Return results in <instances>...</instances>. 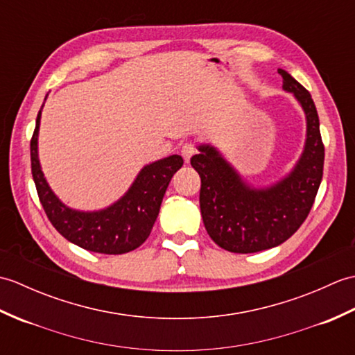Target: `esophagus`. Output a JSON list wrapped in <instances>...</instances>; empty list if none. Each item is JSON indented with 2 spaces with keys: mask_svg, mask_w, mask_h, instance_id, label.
<instances>
[{
  "mask_svg": "<svg viewBox=\"0 0 355 355\" xmlns=\"http://www.w3.org/2000/svg\"><path fill=\"white\" fill-rule=\"evenodd\" d=\"M193 154H195V146L192 145V143H184V145L182 146V155L184 158V162H189Z\"/></svg>",
  "mask_w": 355,
  "mask_h": 355,
  "instance_id": "obj_1",
  "label": "esophagus"
}]
</instances>
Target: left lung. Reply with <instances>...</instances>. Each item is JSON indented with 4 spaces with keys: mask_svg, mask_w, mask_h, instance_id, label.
<instances>
[{
    "mask_svg": "<svg viewBox=\"0 0 355 355\" xmlns=\"http://www.w3.org/2000/svg\"><path fill=\"white\" fill-rule=\"evenodd\" d=\"M282 88L293 93L306 119L304 153L293 171L268 187H253L212 145L191 158L200 173V209L215 244L232 253H256L285 243L310 214L323 175L325 148L311 94L279 69Z\"/></svg>",
    "mask_w": 355,
    "mask_h": 355,
    "instance_id": "obj_1",
    "label": "left lung"
}]
</instances>
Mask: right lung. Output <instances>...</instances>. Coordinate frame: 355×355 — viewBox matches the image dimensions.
Instances as JSON below:
<instances>
[{"label":"right lung","mask_w":355,"mask_h":355,"mask_svg":"<svg viewBox=\"0 0 355 355\" xmlns=\"http://www.w3.org/2000/svg\"><path fill=\"white\" fill-rule=\"evenodd\" d=\"M41 111L42 108L37 112L35 132L30 141V158L37 197L53 227L70 243L94 253L122 254L135 250L145 243L153 230L164 192L173 173L183 166V158L169 155L146 164L123 197L108 207L94 212L74 210L56 197L41 169L37 157Z\"/></svg>","instance_id":"obj_1"}]
</instances>
